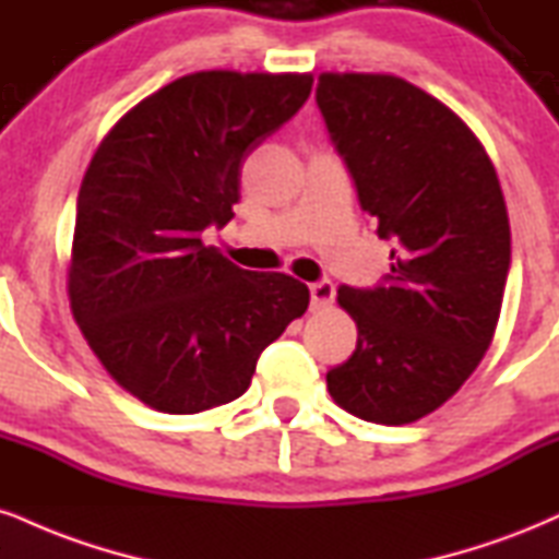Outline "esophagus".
Segmentation results:
<instances>
[{"label": "esophagus", "instance_id": "1", "mask_svg": "<svg viewBox=\"0 0 559 559\" xmlns=\"http://www.w3.org/2000/svg\"><path fill=\"white\" fill-rule=\"evenodd\" d=\"M309 294H312V307H314V309L331 307V305H333V297H335L333 281H328V278L314 281V284L309 286Z\"/></svg>", "mask_w": 559, "mask_h": 559}]
</instances>
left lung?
<instances>
[{
    "label": "left lung",
    "instance_id": "8db88e82",
    "mask_svg": "<svg viewBox=\"0 0 559 559\" xmlns=\"http://www.w3.org/2000/svg\"><path fill=\"white\" fill-rule=\"evenodd\" d=\"M314 98L361 211L395 241L380 286L338 288L359 335L328 393L365 421L412 425L492 344L510 271L500 179L459 114L403 78L322 72Z\"/></svg>",
    "mask_w": 559,
    "mask_h": 559
}]
</instances>
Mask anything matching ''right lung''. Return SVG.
Wrapping results in <instances>:
<instances>
[{
  "label": "right lung",
  "instance_id": "add662e5",
  "mask_svg": "<svg viewBox=\"0 0 559 559\" xmlns=\"http://www.w3.org/2000/svg\"><path fill=\"white\" fill-rule=\"evenodd\" d=\"M312 75L192 72L140 100L93 153L67 267L72 318L106 372L164 414L250 388L262 348L309 305L286 273L203 245L239 203L241 160L288 122Z\"/></svg>",
  "mask_w": 559,
  "mask_h": 559
}]
</instances>
